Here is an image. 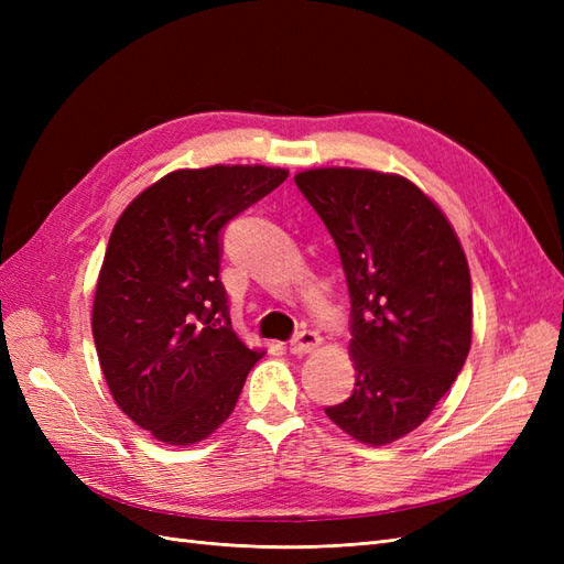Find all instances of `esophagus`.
Returning <instances> with one entry per match:
<instances>
[{"instance_id": "esophagus-1", "label": "esophagus", "mask_w": 564, "mask_h": 564, "mask_svg": "<svg viewBox=\"0 0 564 564\" xmlns=\"http://www.w3.org/2000/svg\"><path fill=\"white\" fill-rule=\"evenodd\" d=\"M319 344H322V338L317 332L303 329L292 340H289V350H292L294 355H305V352H313Z\"/></svg>"}]
</instances>
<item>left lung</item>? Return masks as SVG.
<instances>
[{
  "label": "left lung",
  "mask_w": 564,
  "mask_h": 564,
  "mask_svg": "<svg viewBox=\"0 0 564 564\" xmlns=\"http://www.w3.org/2000/svg\"><path fill=\"white\" fill-rule=\"evenodd\" d=\"M294 181L334 237L350 292L355 390L324 412L357 442L390 445L431 416L468 357L466 253L404 176L327 166Z\"/></svg>",
  "instance_id": "8db88e82"
}]
</instances>
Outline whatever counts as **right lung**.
I'll list each match as a JSON object with an SVG mask.
<instances>
[{"mask_svg":"<svg viewBox=\"0 0 564 564\" xmlns=\"http://www.w3.org/2000/svg\"><path fill=\"white\" fill-rule=\"evenodd\" d=\"M286 169H178L117 218L98 272L91 329L117 406L166 445L209 437L265 355L232 332L220 230L275 191Z\"/></svg>","mask_w":564,"mask_h":564,"instance_id":"obj_1","label":"right lung"}]
</instances>
